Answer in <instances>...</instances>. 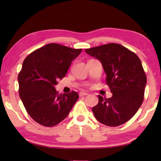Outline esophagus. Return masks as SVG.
Segmentation results:
<instances>
[{"label":"esophagus","instance_id":"34e87169","mask_svg":"<svg viewBox=\"0 0 161 161\" xmlns=\"http://www.w3.org/2000/svg\"><path fill=\"white\" fill-rule=\"evenodd\" d=\"M89 94L86 93L85 92H80V97H82V96H86V95H88Z\"/></svg>","mask_w":161,"mask_h":161}]
</instances>
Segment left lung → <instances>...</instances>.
<instances>
[{"instance_id": "obj_1", "label": "left lung", "mask_w": 161, "mask_h": 161, "mask_svg": "<svg viewBox=\"0 0 161 161\" xmlns=\"http://www.w3.org/2000/svg\"><path fill=\"white\" fill-rule=\"evenodd\" d=\"M86 53L101 62L106 83L112 97L103 99L92 108L95 118L108 126H118L130 120L143 101L147 79L141 62L133 52L119 44L86 49Z\"/></svg>"}]
</instances>
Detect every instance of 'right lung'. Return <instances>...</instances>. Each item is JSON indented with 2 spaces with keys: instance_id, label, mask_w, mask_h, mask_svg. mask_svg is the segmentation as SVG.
<instances>
[{
  "instance_id": "obj_1",
  "label": "right lung",
  "mask_w": 161,
  "mask_h": 161,
  "mask_svg": "<svg viewBox=\"0 0 161 161\" xmlns=\"http://www.w3.org/2000/svg\"><path fill=\"white\" fill-rule=\"evenodd\" d=\"M81 49L50 43L25 59L18 75L19 95L27 112L37 123L50 127L68 116L79 99L76 92L59 94L54 86L63 78Z\"/></svg>"
}]
</instances>
